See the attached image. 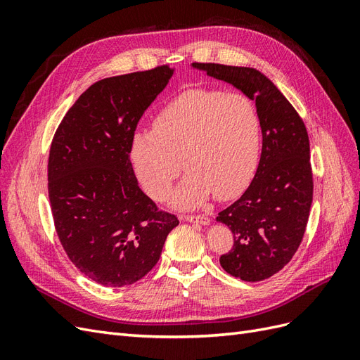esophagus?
Returning a JSON list of instances; mask_svg holds the SVG:
<instances>
[{
    "label": "esophagus",
    "mask_w": 360,
    "mask_h": 360,
    "mask_svg": "<svg viewBox=\"0 0 360 360\" xmlns=\"http://www.w3.org/2000/svg\"><path fill=\"white\" fill-rule=\"evenodd\" d=\"M181 217L188 222H197V224H201V225H209L210 224V219L205 214H184Z\"/></svg>",
    "instance_id": "1"
}]
</instances>
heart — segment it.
Returning a JSON list of instances; mask_svg holds the SVG:
<instances>
[{
    "label": "heart",
    "instance_id": "obj_1",
    "mask_svg": "<svg viewBox=\"0 0 360 360\" xmlns=\"http://www.w3.org/2000/svg\"><path fill=\"white\" fill-rule=\"evenodd\" d=\"M259 147V115L248 96L191 90L162 108L153 129L136 130L130 159L143 188L156 200L169 192L184 167L189 174L172 201L195 207L213 192L219 200L237 197L257 168Z\"/></svg>",
    "mask_w": 360,
    "mask_h": 360
}]
</instances>
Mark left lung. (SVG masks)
<instances>
[{
    "mask_svg": "<svg viewBox=\"0 0 360 360\" xmlns=\"http://www.w3.org/2000/svg\"><path fill=\"white\" fill-rule=\"evenodd\" d=\"M255 101L263 148L245 193L217 214L234 245L221 255L222 269L246 282L274 276L290 263L307 230L312 204L309 138L303 120L267 76L252 68L193 63Z\"/></svg>",
    "mask_w": 360,
    "mask_h": 360,
    "instance_id": "left-lung-1",
    "label": "left lung"
}]
</instances>
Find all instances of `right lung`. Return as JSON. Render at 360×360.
<instances>
[{
    "mask_svg": "<svg viewBox=\"0 0 360 360\" xmlns=\"http://www.w3.org/2000/svg\"><path fill=\"white\" fill-rule=\"evenodd\" d=\"M174 69L112 76L73 103L53 135L48 191L60 242L79 271L105 287L144 278L159 261L176 214L139 189L130 139Z\"/></svg>",
    "mask_w": 360,
    "mask_h": 360,
    "instance_id": "add662e5",
    "label": "right lung"
}]
</instances>
